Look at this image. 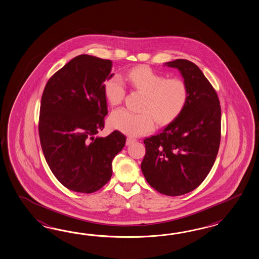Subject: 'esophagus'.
Instances as JSON below:
<instances>
[{"instance_id": "1", "label": "esophagus", "mask_w": 259, "mask_h": 259, "mask_svg": "<svg viewBox=\"0 0 259 259\" xmlns=\"http://www.w3.org/2000/svg\"><path fill=\"white\" fill-rule=\"evenodd\" d=\"M134 142H136V139H134L133 137H127V138H126V146L132 145Z\"/></svg>"}]
</instances>
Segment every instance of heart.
Listing matches in <instances>:
<instances>
[{"label":"heart","instance_id":"1","mask_svg":"<svg viewBox=\"0 0 259 259\" xmlns=\"http://www.w3.org/2000/svg\"><path fill=\"white\" fill-rule=\"evenodd\" d=\"M134 88L145 94L139 113L126 109H116L109 116V125L114 130L131 136H140L152 132L155 118L159 124H167L178 117L185 108L189 92L184 80L178 78L167 79L148 67L133 68L125 76ZM107 101L117 105L125 95V85L118 76L104 82Z\"/></svg>","mask_w":259,"mask_h":259}]
</instances>
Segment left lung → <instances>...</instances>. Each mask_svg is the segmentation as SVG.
<instances>
[{
	"label": "left lung",
	"mask_w": 259,
	"mask_h": 259,
	"mask_svg": "<svg viewBox=\"0 0 259 259\" xmlns=\"http://www.w3.org/2000/svg\"><path fill=\"white\" fill-rule=\"evenodd\" d=\"M164 67L179 70L189 98L178 117L159 134L144 140L146 156L141 169L156 191L179 196L196 189L212 168L221 141V106L214 88L196 65L177 59Z\"/></svg>",
	"instance_id": "1"
}]
</instances>
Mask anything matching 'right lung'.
<instances>
[{"mask_svg": "<svg viewBox=\"0 0 259 259\" xmlns=\"http://www.w3.org/2000/svg\"><path fill=\"white\" fill-rule=\"evenodd\" d=\"M113 62L81 54L47 82L41 99L40 143L47 163L60 183L73 192L91 193L111 179L113 158L126 136L118 131L98 136L108 113L104 81Z\"/></svg>", "mask_w": 259, "mask_h": 259, "instance_id": "1", "label": "right lung"}]
</instances>
